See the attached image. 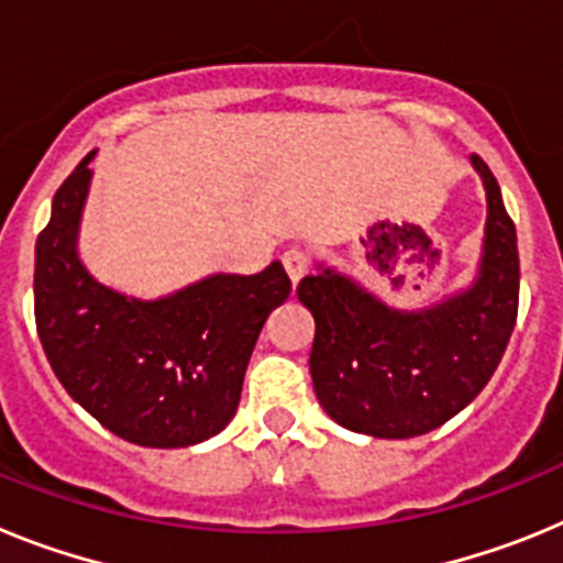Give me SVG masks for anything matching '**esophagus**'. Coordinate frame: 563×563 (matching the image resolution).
<instances>
[{
	"instance_id": "34e87169",
	"label": "esophagus",
	"mask_w": 563,
	"mask_h": 563,
	"mask_svg": "<svg viewBox=\"0 0 563 563\" xmlns=\"http://www.w3.org/2000/svg\"><path fill=\"white\" fill-rule=\"evenodd\" d=\"M282 262H285L287 276H290L292 287H296L298 282H301V276L307 273V256L301 251H296V247H292V251H287L285 256H282Z\"/></svg>"
}]
</instances>
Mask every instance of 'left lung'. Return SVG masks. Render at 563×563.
I'll use <instances>...</instances> for the list:
<instances>
[{
  "label": "left lung",
  "instance_id": "obj_1",
  "mask_svg": "<svg viewBox=\"0 0 563 563\" xmlns=\"http://www.w3.org/2000/svg\"><path fill=\"white\" fill-rule=\"evenodd\" d=\"M467 161L487 202L471 285L402 310L324 258L298 282V301L316 318L312 389L343 429L380 440L429 434L485 389L505 355L519 310L516 225L485 161Z\"/></svg>",
  "mask_w": 563,
  "mask_h": 563
}]
</instances>
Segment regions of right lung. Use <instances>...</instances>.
Wrapping results in <instances>:
<instances>
[{
	"instance_id": "add662e5",
	"label": "right lung",
	"mask_w": 563,
	"mask_h": 563,
	"mask_svg": "<svg viewBox=\"0 0 563 563\" xmlns=\"http://www.w3.org/2000/svg\"><path fill=\"white\" fill-rule=\"evenodd\" d=\"M98 152L53 197L36 239V330L44 355L84 411L143 449H186L220 434L242 397L267 316L290 296L282 262L262 273H211L137 298L98 282L78 251Z\"/></svg>"
}]
</instances>
